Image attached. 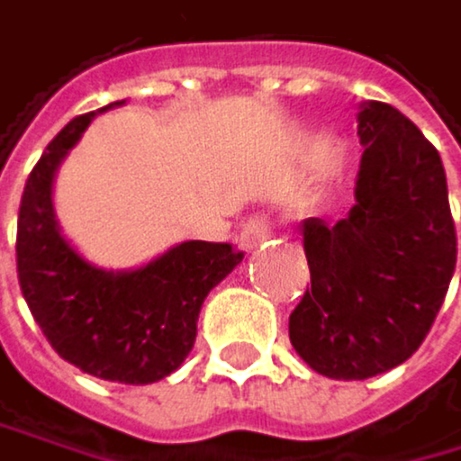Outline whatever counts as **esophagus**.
Listing matches in <instances>:
<instances>
[{
    "mask_svg": "<svg viewBox=\"0 0 461 461\" xmlns=\"http://www.w3.org/2000/svg\"><path fill=\"white\" fill-rule=\"evenodd\" d=\"M271 238V221L265 215H251L249 221H243L240 226V235H238V246L240 249H254L259 243H265Z\"/></svg>",
    "mask_w": 461,
    "mask_h": 461,
    "instance_id": "esophagus-1",
    "label": "esophagus"
}]
</instances>
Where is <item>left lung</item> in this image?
<instances>
[{
    "label": "left lung",
    "instance_id": "8db88e82",
    "mask_svg": "<svg viewBox=\"0 0 461 461\" xmlns=\"http://www.w3.org/2000/svg\"><path fill=\"white\" fill-rule=\"evenodd\" d=\"M359 140L351 212L298 226L312 285L290 312V343L329 379H370L410 359L456 268L439 151L384 102L362 107Z\"/></svg>",
    "mask_w": 461,
    "mask_h": 461
}]
</instances>
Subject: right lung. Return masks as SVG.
I'll return each mask as SVG.
<instances>
[{"mask_svg": "<svg viewBox=\"0 0 461 461\" xmlns=\"http://www.w3.org/2000/svg\"><path fill=\"white\" fill-rule=\"evenodd\" d=\"M91 118L94 113H85L68 121L24 185L15 232L19 285L46 340L66 362L104 382L151 384L185 362L207 293L243 251L232 243L187 240L130 274L87 265L58 229L51 179Z\"/></svg>", "mask_w": 461, "mask_h": 461, "instance_id": "add662e5", "label": "right lung"}]
</instances>
